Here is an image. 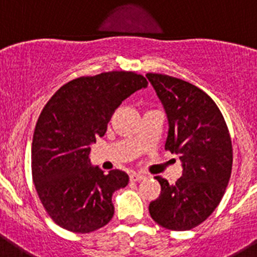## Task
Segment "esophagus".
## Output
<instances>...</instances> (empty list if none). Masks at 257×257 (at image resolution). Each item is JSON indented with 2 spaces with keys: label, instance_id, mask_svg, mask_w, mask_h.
<instances>
[{
  "label": "esophagus",
  "instance_id": "34e87169",
  "mask_svg": "<svg viewBox=\"0 0 257 257\" xmlns=\"http://www.w3.org/2000/svg\"><path fill=\"white\" fill-rule=\"evenodd\" d=\"M144 178H145L144 175L136 174V172H134V174L130 175V180L131 181H140V180H143Z\"/></svg>",
  "mask_w": 257,
  "mask_h": 257
}]
</instances>
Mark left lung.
Segmentation results:
<instances>
[{"label": "left lung", "instance_id": "obj_1", "mask_svg": "<svg viewBox=\"0 0 257 257\" xmlns=\"http://www.w3.org/2000/svg\"><path fill=\"white\" fill-rule=\"evenodd\" d=\"M147 78L169 119L166 151L179 154L183 163V176L175 184L154 178L161 194L149 213L163 228L190 230L210 216L225 193L233 165L228 126L216 103L197 86L167 74Z\"/></svg>", "mask_w": 257, "mask_h": 257}]
</instances>
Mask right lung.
I'll list each match as a JSON object with an SVG mask.
<instances>
[{
  "label": "right lung",
  "instance_id": "1",
  "mask_svg": "<svg viewBox=\"0 0 257 257\" xmlns=\"http://www.w3.org/2000/svg\"><path fill=\"white\" fill-rule=\"evenodd\" d=\"M147 86L142 74L124 70L79 77L42 109L32 142V176L41 203L63 229L90 233L113 217V193L126 187L128 175L92 167L90 145L104 136L122 101Z\"/></svg>",
  "mask_w": 257,
  "mask_h": 257
}]
</instances>
